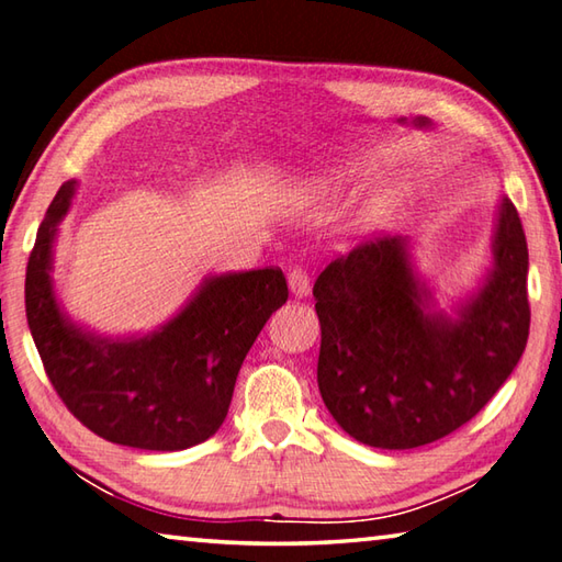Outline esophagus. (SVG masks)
Instances as JSON below:
<instances>
[{"label":"esophagus","instance_id":"1","mask_svg":"<svg viewBox=\"0 0 562 562\" xmlns=\"http://www.w3.org/2000/svg\"><path fill=\"white\" fill-rule=\"evenodd\" d=\"M288 284H290V292L294 294V297H307V294H310V274L304 272L302 268L290 270Z\"/></svg>","mask_w":562,"mask_h":562}]
</instances>
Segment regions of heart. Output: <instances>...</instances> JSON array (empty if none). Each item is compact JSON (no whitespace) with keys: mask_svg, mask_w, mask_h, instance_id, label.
<instances>
[{"mask_svg":"<svg viewBox=\"0 0 562 562\" xmlns=\"http://www.w3.org/2000/svg\"><path fill=\"white\" fill-rule=\"evenodd\" d=\"M379 161H363L359 167L361 175H373ZM403 201V189L401 187H383L379 191H373L369 199L363 201V206L359 211V223L361 226H373V223H379L383 218L391 216V213L401 206Z\"/></svg>","mask_w":562,"mask_h":562,"instance_id":"obj_1","label":"heart"}]
</instances>
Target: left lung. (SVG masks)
Listing matches in <instances>:
<instances>
[{
    "mask_svg": "<svg viewBox=\"0 0 562 562\" xmlns=\"http://www.w3.org/2000/svg\"><path fill=\"white\" fill-rule=\"evenodd\" d=\"M407 246L366 240L314 282L322 401L344 432L379 450L430 445L472 420L516 369L530 326L526 233L508 199L494 268L454 316L435 312Z\"/></svg>",
    "mask_w": 562,
    "mask_h": 562,
    "instance_id": "8db88e82",
    "label": "left lung"
}]
</instances>
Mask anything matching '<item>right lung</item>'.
<instances>
[{"label": "right lung", "instance_id": "1", "mask_svg": "<svg viewBox=\"0 0 562 562\" xmlns=\"http://www.w3.org/2000/svg\"><path fill=\"white\" fill-rule=\"evenodd\" d=\"M74 193L76 179L58 189L26 265V322L50 385L108 442L177 452L209 440L226 420L252 341L288 302L282 270L211 274L157 331L98 336L68 319L50 280L58 223Z\"/></svg>", "mask_w": 562, "mask_h": 562}]
</instances>
